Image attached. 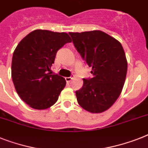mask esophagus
<instances>
[{"label":"esophagus","mask_w":148,"mask_h":148,"mask_svg":"<svg viewBox=\"0 0 148 148\" xmlns=\"http://www.w3.org/2000/svg\"><path fill=\"white\" fill-rule=\"evenodd\" d=\"M72 77H65V80H66L67 83H69V82L71 81Z\"/></svg>","instance_id":"1"}]
</instances>
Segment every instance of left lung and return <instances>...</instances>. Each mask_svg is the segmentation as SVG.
I'll list each match as a JSON object with an SVG mask.
<instances>
[{
    "mask_svg": "<svg viewBox=\"0 0 148 148\" xmlns=\"http://www.w3.org/2000/svg\"><path fill=\"white\" fill-rule=\"evenodd\" d=\"M74 45L88 66L91 79L76 91L78 104L90 113H102L114 104L122 92L127 60L121 43L101 31L70 32Z\"/></svg>",
    "mask_w": 148,
    "mask_h": 148,
    "instance_id": "left-lung-1",
    "label": "left lung"
}]
</instances>
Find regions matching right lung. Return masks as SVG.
<instances>
[{"mask_svg":"<svg viewBox=\"0 0 148 148\" xmlns=\"http://www.w3.org/2000/svg\"><path fill=\"white\" fill-rule=\"evenodd\" d=\"M71 42L67 33L38 29L25 36L15 49L12 80L18 96L32 108H49L59 99L66 81L49 71L57 51Z\"/></svg>","mask_w":148,"mask_h":148,"instance_id":"obj_1","label":"right lung"}]
</instances>
